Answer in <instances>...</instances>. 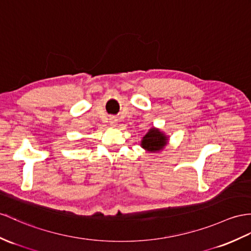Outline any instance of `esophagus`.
Instances as JSON below:
<instances>
[{
    "label": "esophagus",
    "mask_w": 251,
    "mask_h": 251,
    "mask_svg": "<svg viewBox=\"0 0 251 251\" xmlns=\"http://www.w3.org/2000/svg\"><path fill=\"white\" fill-rule=\"evenodd\" d=\"M109 122H111L112 126H116V124H117V120H116L115 118H111V120H109Z\"/></svg>",
    "instance_id": "34e87169"
}]
</instances>
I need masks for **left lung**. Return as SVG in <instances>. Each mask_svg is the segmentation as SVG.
I'll return each mask as SVG.
<instances>
[{"mask_svg": "<svg viewBox=\"0 0 251 251\" xmlns=\"http://www.w3.org/2000/svg\"><path fill=\"white\" fill-rule=\"evenodd\" d=\"M167 142L168 137L163 132L156 127H151L143 137L140 146L148 152H160L167 145Z\"/></svg>", "mask_w": 251, "mask_h": 251, "instance_id": "obj_1", "label": "left lung"}]
</instances>
